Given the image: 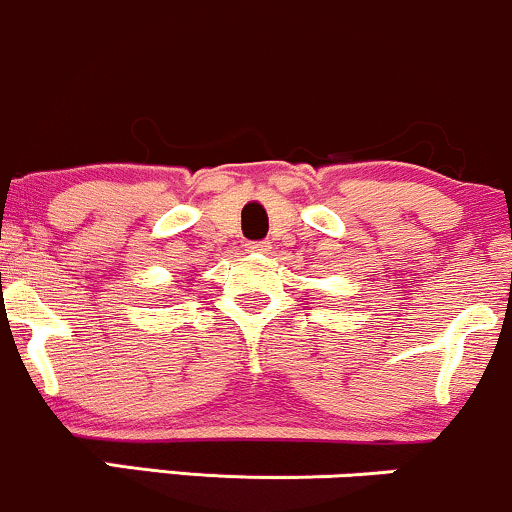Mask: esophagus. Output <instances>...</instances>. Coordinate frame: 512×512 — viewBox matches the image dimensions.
<instances>
[{"instance_id": "1", "label": "esophagus", "mask_w": 512, "mask_h": 512, "mask_svg": "<svg viewBox=\"0 0 512 512\" xmlns=\"http://www.w3.org/2000/svg\"><path fill=\"white\" fill-rule=\"evenodd\" d=\"M268 249H271V241H251V244H246L249 254H266Z\"/></svg>"}]
</instances>
